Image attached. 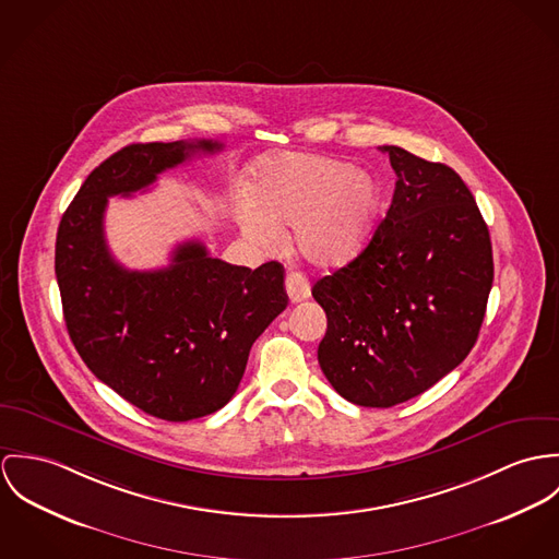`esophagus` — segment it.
I'll return each instance as SVG.
<instances>
[{
  "mask_svg": "<svg viewBox=\"0 0 559 559\" xmlns=\"http://www.w3.org/2000/svg\"><path fill=\"white\" fill-rule=\"evenodd\" d=\"M285 289H287V296L294 305L307 300L310 296L309 278L300 272H289L287 278H285Z\"/></svg>",
  "mask_w": 559,
  "mask_h": 559,
  "instance_id": "34e87169",
  "label": "esophagus"
}]
</instances>
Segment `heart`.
<instances>
[{"instance_id": "obj_1", "label": "heart", "mask_w": 559, "mask_h": 559, "mask_svg": "<svg viewBox=\"0 0 559 559\" xmlns=\"http://www.w3.org/2000/svg\"><path fill=\"white\" fill-rule=\"evenodd\" d=\"M254 200L238 203L242 234L259 249L283 242L294 227V245L312 263L336 265L352 259L372 234L381 187L367 169L321 154H281L259 163Z\"/></svg>"}]
</instances>
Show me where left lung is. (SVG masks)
Instances as JSON below:
<instances>
[{"label":"left lung","instance_id":"left-lung-1","mask_svg":"<svg viewBox=\"0 0 559 559\" xmlns=\"http://www.w3.org/2000/svg\"><path fill=\"white\" fill-rule=\"evenodd\" d=\"M385 218L369 247L312 285L328 317L319 367L362 407L429 390L472 352L493 285L487 223L461 176L396 145Z\"/></svg>","mask_w":559,"mask_h":559}]
</instances>
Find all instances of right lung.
I'll return each instance as SVG.
<instances>
[{
	"mask_svg": "<svg viewBox=\"0 0 559 559\" xmlns=\"http://www.w3.org/2000/svg\"><path fill=\"white\" fill-rule=\"evenodd\" d=\"M218 150L207 139L126 145L87 176L58 229L56 276L79 356L128 403L169 423L210 416L236 394L252 343L287 309L285 267L231 265L185 242L167 267L126 270L103 221L109 197Z\"/></svg>",
	"mask_w": 559,
	"mask_h": 559,
	"instance_id": "1",
	"label": "right lung"
}]
</instances>
